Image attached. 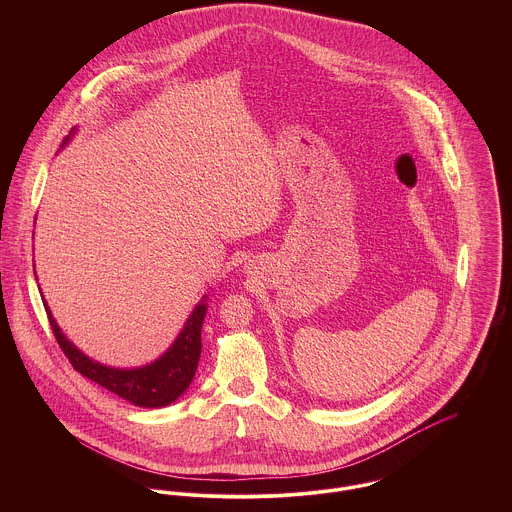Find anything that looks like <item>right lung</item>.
<instances>
[{
  "mask_svg": "<svg viewBox=\"0 0 512 512\" xmlns=\"http://www.w3.org/2000/svg\"><path fill=\"white\" fill-rule=\"evenodd\" d=\"M76 128L65 138L63 146H67ZM43 305L49 315V323L53 327V333L57 337V343L61 345L63 353L71 361L74 370H78L82 376L94 380L96 384L104 386L106 390L118 394L120 398L132 402L140 408H163L173 404L193 382V376L197 372V365L201 359V329L207 315V299L209 295H203V299L195 305L189 319L185 321L181 333L171 343V347L153 363L136 368H116V366L102 365L88 355H84L73 341L61 331L59 323L55 321L45 297Z\"/></svg>",
  "mask_w": 512,
  "mask_h": 512,
  "instance_id": "add662e5",
  "label": "right lung"
}]
</instances>
